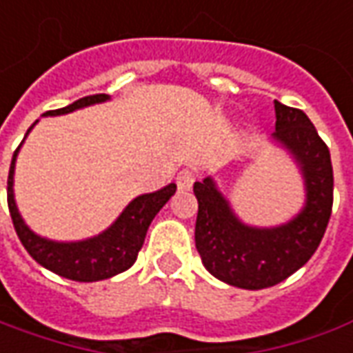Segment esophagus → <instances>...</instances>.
Returning <instances> with one entry per match:
<instances>
[{"mask_svg":"<svg viewBox=\"0 0 353 353\" xmlns=\"http://www.w3.org/2000/svg\"><path fill=\"white\" fill-rule=\"evenodd\" d=\"M194 181H196V174H194L192 169H182L176 174V186H179V190H190L194 186Z\"/></svg>","mask_w":353,"mask_h":353,"instance_id":"34e87169","label":"esophagus"}]
</instances>
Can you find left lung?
I'll list each match as a JSON object with an SVG mask.
<instances>
[{
	"instance_id": "left-lung-1",
	"label": "left lung",
	"mask_w": 353,
	"mask_h": 353,
	"mask_svg": "<svg viewBox=\"0 0 353 353\" xmlns=\"http://www.w3.org/2000/svg\"><path fill=\"white\" fill-rule=\"evenodd\" d=\"M279 142L299 163L306 203L287 224L247 226L236 216L211 176L194 184L197 197L196 249L203 266L224 283L259 291L302 268L323 239L332 211V165L327 144L308 116L276 101Z\"/></svg>"
}]
</instances>
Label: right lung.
<instances>
[{
  "instance_id": "right-lung-1",
  "label": "right lung",
  "mask_w": 353,
  "mask_h": 353,
  "mask_svg": "<svg viewBox=\"0 0 353 353\" xmlns=\"http://www.w3.org/2000/svg\"><path fill=\"white\" fill-rule=\"evenodd\" d=\"M108 99V94H89L66 108L49 110V112H45V116L70 114L74 110L99 104ZM32 127L28 129V132L32 131ZM19 148L12 154L9 179H7V203H9L12 226L17 230V236L24 245V249L30 252V256L37 264H41L43 268L51 270L54 274L72 279V281H81V283L108 279V277L131 268L139 256V251L142 249L148 226L159 212V209L171 199V196H174L176 184H169L157 192L134 197L131 203L125 207V211L117 216V221L99 236L85 239V241L59 243V241H51V239H45V237L34 234L24 224L21 212L17 209L14 194H12V174H14V161H17Z\"/></svg>"
}]
</instances>
